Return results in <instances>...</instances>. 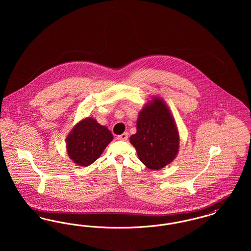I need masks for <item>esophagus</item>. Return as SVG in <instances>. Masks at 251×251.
Masks as SVG:
<instances>
[{
    "label": "esophagus",
    "instance_id": "obj_1",
    "mask_svg": "<svg viewBox=\"0 0 251 251\" xmlns=\"http://www.w3.org/2000/svg\"><path fill=\"white\" fill-rule=\"evenodd\" d=\"M117 139H118V140H123V141L127 140V139H128V133H127V132H124V133H122V134H120V135H118V136H117Z\"/></svg>",
    "mask_w": 251,
    "mask_h": 251
}]
</instances>
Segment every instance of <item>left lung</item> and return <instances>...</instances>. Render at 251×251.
Returning <instances> with one entry per match:
<instances>
[{
    "label": "left lung",
    "mask_w": 251,
    "mask_h": 251,
    "mask_svg": "<svg viewBox=\"0 0 251 251\" xmlns=\"http://www.w3.org/2000/svg\"><path fill=\"white\" fill-rule=\"evenodd\" d=\"M139 160L150 169L158 170L178 154L179 131L164 100L152 97L139 112L136 133L130 137Z\"/></svg>",
    "instance_id": "8db88e82"
}]
</instances>
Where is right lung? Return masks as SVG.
Returning <instances> with one entry per match:
<instances>
[{
	"mask_svg": "<svg viewBox=\"0 0 251 251\" xmlns=\"http://www.w3.org/2000/svg\"><path fill=\"white\" fill-rule=\"evenodd\" d=\"M112 140L113 134L107 127L99 124L95 119L86 118L79 121L66 138L68 155L77 166L87 167Z\"/></svg>",
	"mask_w": 251,
	"mask_h": 251,
	"instance_id": "add662e5",
	"label": "right lung"
}]
</instances>
